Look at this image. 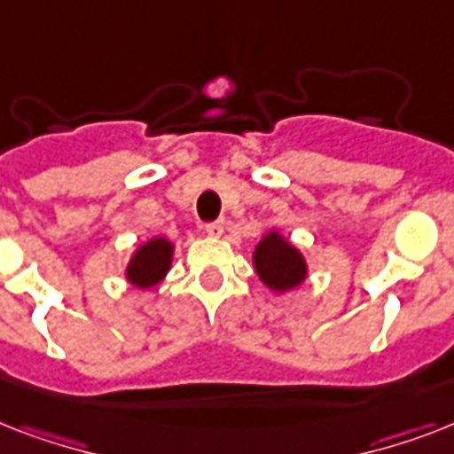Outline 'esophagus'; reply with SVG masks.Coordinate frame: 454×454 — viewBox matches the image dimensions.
Masks as SVG:
<instances>
[{"label": "esophagus", "instance_id": "esophagus-1", "mask_svg": "<svg viewBox=\"0 0 454 454\" xmlns=\"http://www.w3.org/2000/svg\"><path fill=\"white\" fill-rule=\"evenodd\" d=\"M205 231L212 235V238H219V235H223V231H226V221H223V219L212 221V223H207Z\"/></svg>", "mask_w": 454, "mask_h": 454}]
</instances>
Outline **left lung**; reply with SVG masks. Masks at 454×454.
Wrapping results in <instances>:
<instances>
[{
    "mask_svg": "<svg viewBox=\"0 0 454 454\" xmlns=\"http://www.w3.org/2000/svg\"><path fill=\"white\" fill-rule=\"evenodd\" d=\"M256 273L270 290L285 292L299 285L306 276L301 254L278 233L266 235L254 252Z\"/></svg>",
    "mask_w": 454,
    "mask_h": 454,
    "instance_id": "1",
    "label": "left lung"
}]
</instances>
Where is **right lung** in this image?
<instances>
[{"mask_svg": "<svg viewBox=\"0 0 454 454\" xmlns=\"http://www.w3.org/2000/svg\"><path fill=\"white\" fill-rule=\"evenodd\" d=\"M169 263L171 245L164 238H155L134 254L129 269H127V278L137 287H151L162 280L164 273L169 270Z\"/></svg>", "mask_w": 454, "mask_h": 454, "instance_id": "obj_1", "label": "right lung"}]
</instances>
